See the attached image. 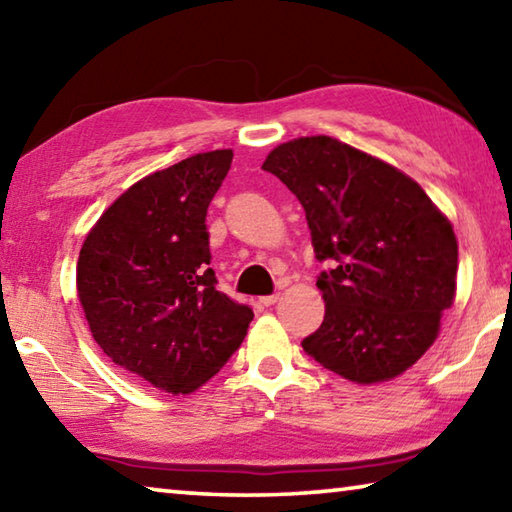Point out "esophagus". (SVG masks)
<instances>
[{
  "label": "esophagus",
  "instance_id": "obj_1",
  "mask_svg": "<svg viewBox=\"0 0 512 512\" xmlns=\"http://www.w3.org/2000/svg\"><path fill=\"white\" fill-rule=\"evenodd\" d=\"M277 300H280V293H271V296H264V298H259V302H262L264 307H271V305H275Z\"/></svg>",
  "mask_w": 512,
  "mask_h": 512
}]
</instances>
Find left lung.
<instances>
[{"mask_svg": "<svg viewBox=\"0 0 512 512\" xmlns=\"http://www.w3.org/2000/svg\"><path fill=\"white\" fill-rule=\"evenodd\" d=\"M262 169L305 207L325 318L302 348L357 384L402 375L436 341L456 293L458 244L424 189L334 137H300Z\"/></svg>", "mask_w": 512, "mask_h": 512, "instance_id": "left-lung-1", "label": "left lung"}]
</instances>
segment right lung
<instances>
[{"label":"right lung","mask_w":512,"mask_h":512,"mask_svg":"<svg viewBox=\"0 0 512 512\" xmlns=\"http://www.w3.org/2000/svg\"><path fill=\"white\" fill-rule=\"evenodd\" d=\"M232 151L196 153L126 189L85 237L76 289L112 363L192 393L244 341L253 309L216 289L205 216Z\"/></svg>","instance_id":"add662e5"}]
</instances>
